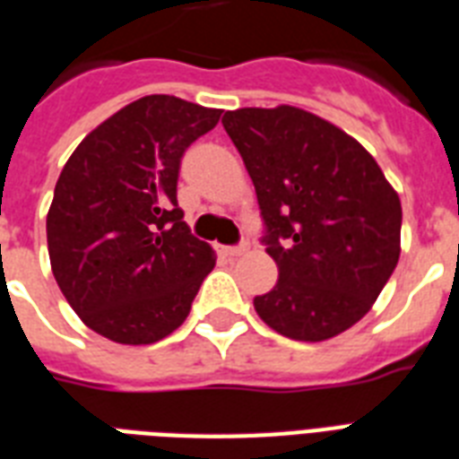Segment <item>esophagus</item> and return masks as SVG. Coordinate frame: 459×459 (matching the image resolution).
<instances>
[{"label": "esophagus", "mask_w": 459, "mask_h": 459, "mask_svg": "<svg viewBox=\"0 0 459 459\" xmlns=\"http://www.w3.org/2000/svg\"><path fill=\"white\" fill-rule=\"evenodd\" d=\"M223 255H229V257H238V255H243V252H247V243H238V245H226V247H221Z\"/></svg>", "instance_id": "1"}]
</instances>
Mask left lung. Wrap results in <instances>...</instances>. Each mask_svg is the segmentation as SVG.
<instances>
[{
  "instance_id": "1",
  "label": "left lung",
  "mask_w": 459,
  "mask_h": 459,
  "mask_svg": "<svg viewBox=\"0 0 459 459\" xmlns=\"http://www.w3.org/2000/svg\"><path fill=\"white\" fill-rule=\"evenodd\" d=\"M221 124L255 183L262 245L279 266L255 309L293 341L342 333L398 264V193L357 140L309 111L247 107Z\"/></svg>"
}]
</instances>
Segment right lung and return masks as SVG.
Here are the masks:
<instances>
[{
	"label": "right lung",
	"mask_w": 459,
	"mask_h": 459,
	"mask_svg": "<svg viewBox=\"0 0 459 459\" xmlns=\"http://www.w3.org/2000/svg\"><path fill=\"white\" fill-rule=\"evenodd\" d=\"M219 117L180 97H143L97 126L64 166L47 214L49 262L95 333L147 345L190 314L214 250L183 221L180 159Z\"/></svg>",
	"instance_id": "add662e5"
}]
</instances>
